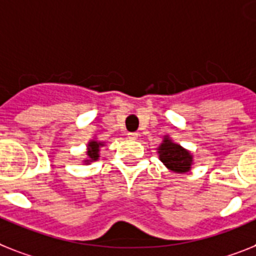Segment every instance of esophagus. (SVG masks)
I'll list each match as a JSON object with an SVG mask.
<instances>
[{"label":"esophagus","mask_w":256,"mask_h":256,"mask_svg":"<svg viewBox=\"0 0 256 256\" xmlns=\"http://www.w3.org/2000/svg\"><path fill=\"white\" fill-rule=\"evenodd\" d=\"M137 137H138V133H137V132L128 133V138H130V140H136Z\"/></svg>","instance_id":"obj_1"}]
</instances>
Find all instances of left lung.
Listing matches in <instances>:
<instances>
[{
  "label": "left lung",
  "instance_id": "8db88e82",
  "mask_svg": "<svg viewBox=\"0 0 256 256\" xmlns=\"http://www.w3.org/2000/svg\"><path fill=\"white\" fill-rule=\"evenodd\" d=\"M160 160L171 171L175 172H186L190 171L192 164V157L188 152L183 149L180 145L172 142L168 138H164L160 149Z\"/></svg>",
  "mask_w": 256,
  "mask_h": 256
}]
</instances>
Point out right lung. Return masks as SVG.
<instances>
[{"mask_svg": "<svg viewBox=\"0 0 256 256\" xmlns=\"http://www.w3.org/2000/svg\"><path fill=\"white\" fill-rule=\"evenodd\" d=\"M102 144L96 142V141H92V142H88V160H92V161H96L99 157V146H100Z\"/></svg>", "mask_w": 256, "mask_h": 256, "instance_id": "obj_1", "label": "right lung"}]
</instances>
